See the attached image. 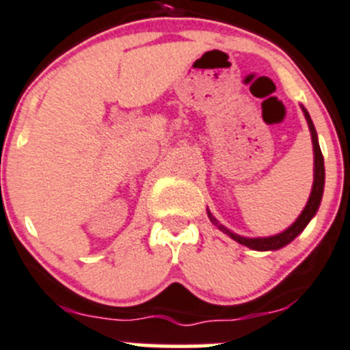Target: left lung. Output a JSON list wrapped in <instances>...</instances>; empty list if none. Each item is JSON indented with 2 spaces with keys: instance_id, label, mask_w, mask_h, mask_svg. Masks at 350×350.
<instances>
[{
  "instance_id": "obj_1",
  "label": "left lung",
  "mask_w": 350,
  "mask_h": 350,
  "mask_svg": "<svg viewBox=\"0 0 350 350\" xmlns=\"http://www.w3.org/2000/svg\"><path fill=\"white\" fill-rule=\"evenodd\" d=\"M303 111H305L306 122H308L310 132H312L313 152H315V179H313L312 195H310L308 203H306L305 210L301 211V215L298 217V220H296L295 224H293L291 227L288 228V230H284L283 234L274 235V237H264V239L239 237V235L232 234V232H228L227 228L221 227V225H220V228L225 232V234L230 235V237L234 239L235 242L242 243V245L249 247V249H254V250H278V249H281V247L288 245V243L291 242L293 239L296 237V235L301 234L303 228L308 225V221L312 220L313 215L317 213V210H319V206H320V201H322V195H323V185H325V165H323V155H322V150H320L319 139H317V132H315V126H313L312 118H310L308 111H306L305 108H303ZM208 217H210L211 221H215V218L211 217L210 213H208Z\"/></svg>"
}]
</instances>
